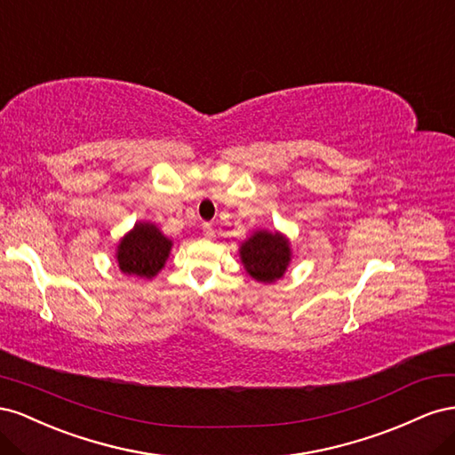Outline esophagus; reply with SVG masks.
Returning <instances> with one entry per match:
<instances>
[{"mask_svg":"<svg viewBox=\"0 0 455 455\" xmlns=\"http://www.w3.org/2000/svg\"><path fill=\"white\" fill-rule=\"evenodd\" d=\"M202 230H204V236H205L207 240H213V238H215V228H213L210 223H204Z\"/></svg>","mask_w":455,"mask_h":455,"instance_id":"obj_1","label":"esophagus"}]
</instances>
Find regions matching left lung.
Masks as SVG:
<instances>
[{
	"label": "left lung",
	"mask_w": 455,
	"mask_h": 455,
	"mask_svg": "<svg viewBox=\"0 0 455 455\" xmlns=\"http://www.w3.org/2000/svg\"><path fill=\"white\" fill-rule=\"evenodd\" d=\"M240 259L248 275L257 282L280 280L291 261L290 240L280 232L257 230L240 245Z\"/></svg>",
	"instance_id": "8db88e82"
}]
</instances>
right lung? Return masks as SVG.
Instances as JSON below:
<instances>
[{
	"label": "right lung",
	"mask_w": 455,
	"mask_h": 455,
	"mask_svg": "<svg viewBox=\"0 0 455 455\" xmlns=\"http://www.w3.org/2000/svg\"><path fill=\"white\" fill-rule=\"evenodd\" d=\"M172 245L173 242L164 236L156 225L137 223L120 240L116 259L124 275L150 280L164 268Z\"/></svg>",
	"instance_id": "right-lung-1"
}]
</instances>
